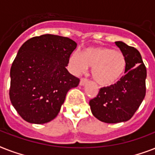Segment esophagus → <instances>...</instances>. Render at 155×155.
Wrapping results in <instances>:
<instances>
[{"label": "esophagus", "instance_id": "1", "mask_svg": "<svg viewBox=\"0 0 155 155\" xmlns=\"http://www.w3.org/2000/svg\"><path fill=\"white\" fill-rule=\"evenodd\" d=\"M87 79H85V78H82V79L80 80V84L81 85V86H84V85H85L86 84H87Z\"/></svg>", "mask_w": 155, "mask_h": 155}]
</instances>
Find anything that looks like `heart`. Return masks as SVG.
Returning a JSON list of instances; mask_svg holds the SVG:
<instances>
[{
    "instance_id": "heart-1",
    "label": "heart",
    "mask_w": 155,
    "mask_h": 155,
    "mask_svg": "<svg viewBox=\"0 0 155 155\" xmlns=\"http://www.w3.org/2000/svg\"><path fill=\"white\" fill-rule=\"evenodd\" d=\"M92 68L96 82L103 87L116 84L125 75L127 59L120 51L104 47L85 48L81 54L74 52L69 57V68L75 75H80Z\"/></svg>"
}]
</instances>
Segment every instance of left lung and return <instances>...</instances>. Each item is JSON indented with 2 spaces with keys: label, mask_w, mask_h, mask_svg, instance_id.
I'll use <instances>...</instances> for the list:
<instances>
[{
  "label": "left lung",
  "mask_w": 155,
  "mask_h": 155,
  "mask_svg": "<svg viewBox=\"0 0 155 155\" xmlns=\"http://www.w3.org/2000/svg\"><path fill=\"white\" fill-rule=\"evenodd\" d=\"M127 59L125 74L116 84L100 89L89 101L95 117L105 123L127 121L132 117L146 96L147 68L140 52L125 42H115Z\"/></svg>",
  "instance_id": "1"
}]
</instances>
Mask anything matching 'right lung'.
Listing matches in <instances>:
<instances>
[{
  "instance_id": "obj_1",
  "label": "right lung",
  "mask_w": 155,
  "mask_h": 155,
  "mask_svg": "<svg viewBox=\"0 0 155 155\" xmlns=\"http://www.w3.org/2000/svg\"><path fill=\"white\" fill-rule=\"evenodd\" d=\"M76 42L58 35L27 40L18 50L10 69L9 98L27 122L44 124L56 117L66 95L80 80L66 67Z\"/></svg>"
}]
</instances>
